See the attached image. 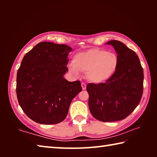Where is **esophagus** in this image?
<instances>
[{
    "mask_svg": "<svg viewBox=\"0 0 157 157\" xmlns=\"http://www.w3.org/2000/svg\"><path fill=\"white\" fill-rule=\"evenodd\" d=\"M81 85H82V89L85 90V89H86V84H84V83H83V82H82V83L81 84Z\"/></svg>",
    "mask_w": 157,
    "mask_h": 157,
    "instance_id": "1",
    "label": "esophagus"
}]
</instances>
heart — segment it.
Instances as JSON below:
<instances>
[{
  "instance_id": "1",
  "label": "heart",
  "mask_w": 157,
  "mask_h": 157,
  "mask_svg": "<svg viewBox=\"0 0 157 157\" xmlns=\"http://www.w3.org/2000/svg\"><path fill=\"white\" fill-rule=\"evenodd\" d=\"M68 69L74 75L79 71L86 73V78L95 83H102L112 78L118 67V58L116 54L106 50L93 48L77 53Z\"/></svg>"
}]
</instances>
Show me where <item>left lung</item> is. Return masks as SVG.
I'll return each mask as SVG.
<instances>
[{
  "instance_id": "8db88e82",
  "label": "left lung",
  "mask_w": 157,
  "mask_h": 157,
  "mask_svg": "<svg viewBox=\"0 0 157 157\" xmlns=\"http://www.w3.org/2000/svg\"><path fill=\"white\" fill-rule=\"evenodd\" d=\"M115 49L118 67L105 83L87 84L89 107L92 116L102 122L127 118L139 105L143 91V69L136 52L122 42L108 41Z\"/></svg>"
}]
</instances>
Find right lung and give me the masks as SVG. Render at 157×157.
Instances as JSON below:
<instances>
[{"mask_svg": "<svg viewBox=\"0 0 157 157\" xmlns=\"http://www.w3.org/2000/svg\"><path fill=\"white\" fill-rule=\"evenodd\" d=\"M70 46L41 42L25 55L17 76V95L29 118L44 124L66 118L72 100L82 91L79 81L63 78Z\"/></svg>", "mask_w": 157, "mask_h": 157, "instance_id": "add662e5", "label": "right lung"}]
</instances>
